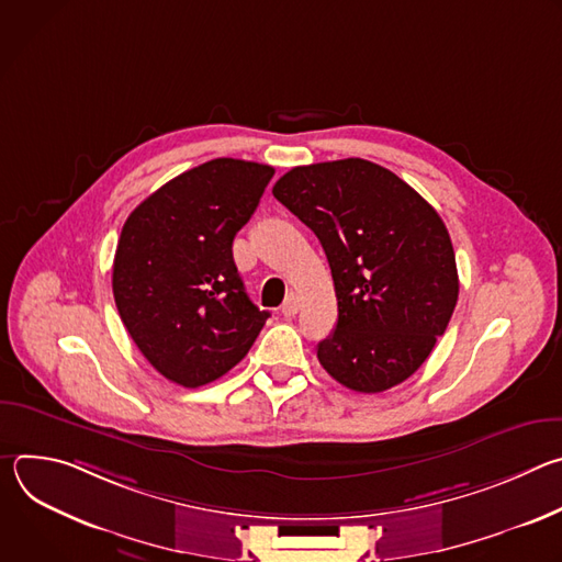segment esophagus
<instances>
[{
    "label": "esophagus",
    "instance_id": "34e87169",
    "mask_svg": "<svg viewBox=\"0 0 562 562\" xmlns=\"http://www.w3.org/2000/svg\"><path fill=\"white\" fill-rule=\"evenodd\" d=\"M297 308H300V297H297L295 293H289L286 300L282 302V313H284L286 317H293V315L297 313Z\"/></svg>",
    "mask_w": 562,
    "mask_h": 562
}]
</instances>
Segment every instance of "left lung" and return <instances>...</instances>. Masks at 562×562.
<instances>
[{
    "label": "left lung",
    "instance_id": "8db88e82",
    "mask_svg": "<svg viewBox=\"0 0 562 562\" xmlns=\"http://www.w3.org/2000/svg\"><path fill=\"white\" fill-rule=\"evenodd\" d=\"M273 195L323 245L338 297L317 360L347 389L386 391L429 358L458 302L451 237L436 209L360 157L284 173Z\"/></svg>",
    "mask_w": 562,
    "mask_h": 562
}]
</instances>
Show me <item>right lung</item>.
Wrapping results in <instances>:
<instances>
[{
    "instance_id": "right-lung-1",
    "label": "right lung",
    "mask_w": 562,
    "mask_h": 562,
    "mask_svg": "<svg viewBox=\"0 0 562 562\" xmlns=\"http://www.w3.org/2000/svg\"><path fill=\"white\" fill-rule=\"evenodd\" d=\"M273 167L217 157L148 195L124 222L113 295L142 356L195 389L243 360L269 311L247 295L233 237L260 204Z\"/></svg>"
}]
</instances>
